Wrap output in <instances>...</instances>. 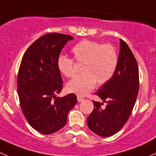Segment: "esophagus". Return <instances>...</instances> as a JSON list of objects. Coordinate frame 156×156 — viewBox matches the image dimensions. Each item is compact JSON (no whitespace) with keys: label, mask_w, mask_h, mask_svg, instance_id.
Wrapping results in <instances>:
<instances>
[{"label":"esophagus","mask_w":156,"mask_h":156,"mask_svg":"<svg viewBox=\"0 0 156 156\" xmlns=\"http://www.w3.org/2000/svg\"><path fill=\"white\" fill-rule=\"evenodd\" d=\"M77 99H78V102H81V101H84V98H83L82 97H81V96H78V97H77Z\"/></svg>","instance_id":"esophagus-1"}]
</instances>
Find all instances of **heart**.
Listing matches in <instances>:
<instances>
[{
	"label": "heart",
	"instance_id": "b5f03b06",
	"mask_svg": "<svg viewBox=\"0 0 156 156\" xmlns=\"http://www.w3.org/2000/svg\"><path fill=\"white\" fill-rule=\"evenodd\" d=\"M74 59L82 64V75L75 77L66 85L70 93L85 96L95 87L96 84H106L114 75L118 65V53L112 45L102 44L91 40L80 41L72 49ZM57 67L66 78L75 75V65L72 58L59 55Z\"/></svg>",
	"mask_w": 156,
	"mask_h": 156
}]
</instances>
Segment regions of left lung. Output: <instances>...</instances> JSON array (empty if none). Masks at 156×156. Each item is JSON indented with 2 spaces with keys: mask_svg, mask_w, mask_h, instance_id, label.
<instances>
[{
  "mask_svg": "<svg viewBox=\"0 0 156 156\" xmlns=\"http://www.w3.org/2000/svg\"><path fill=\"white\" fill-rule=\"evenodd\" d=\"M139 91V69L128 45L120 40L118 65L114 75L102 84L96 94L103 103L94 101V110L87 118L89 129L97 135L108 137L122 129L127 122Z\"/></svg>",
  "mask_w": 156,
  "mask_h": 156,
  "instance_id": "left-lung-1",
  "label": "left lung"
}]
</instances>
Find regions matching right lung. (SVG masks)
Here are the masks:
<instances>
[{"mask_svg": "<svg viewBox=\"0 0 156 156\" xmlns=\"http://www.w3.org/2000/svg\"><path fill=\"white\" fill-rule=\"evenodd\" d=\"M74 38L48 33L26 51L17 76V92L23 113L30 126L49 135L65 126L69 112L77 103L74 94L56 97L62 89L57 58L67 42Z\"/></svg>", "mask_w": 156, "mask_h": 156, "instance_id": "1", "label": "right lung"}]
</instances>
